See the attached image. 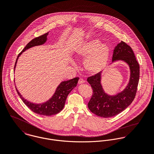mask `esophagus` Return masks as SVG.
I'll use <instances>...</instances> for the list:
<instances>
[{
  "label": "esophagus",
  "mask_w": 154,
  "mask_h": 154,
  "mask_svg": "<svg viewBox=\"0 0 154 154\" xmlns=\"http://www.w3.org/2000/svg\"><path fill=\"white\" fill-rule=\"evenodd\" d=\"M84 82H85V81H84L83 79L80 78V79H79V81H78V84H82L84 83Z\"/></svg>",
  "instance_id": "obj_1"
}]
</instances>
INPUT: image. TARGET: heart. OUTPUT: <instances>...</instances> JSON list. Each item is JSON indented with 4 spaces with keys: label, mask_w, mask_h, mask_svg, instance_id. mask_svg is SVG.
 Here are the masks:
<instances>
[{
    "label": "heart",
    "mask_w": 154,
    "mask_h": 154,
    "mask_svg": "<svg viewBox=\"0 0 154 154\" xmlns=\"http://www.w3.org/2000/svg\"><path fill=\"white\" fill-rule=\"evenodd\" d=\"M110 55V49L97 39H92L82 44L75 51V56L85 59L84 67L91 74L101 72L106 67Z\"/></svg>",
    "instance_id": "obj_1"
}]
</instances>
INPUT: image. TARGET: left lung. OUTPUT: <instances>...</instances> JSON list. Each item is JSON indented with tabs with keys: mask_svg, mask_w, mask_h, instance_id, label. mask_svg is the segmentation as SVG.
Returning a JSON list of instances; mask_svg holds the SVG:
<instances>
[{
	"mask_svg": "<svg viewBox=\"0 0 154 154\" xmlns=\"http://www.w3.org/2000/svg\"><path fill=\"white\" fill-rule=\"evenodd\" d=\"M117 61L126 63L130 72L128 83L122 91L113 95L104 91L102 84L103 71L87 79L93 91L88 107L91 112L103 118L113 117L120 113L130 105L136 96L140 67L133 50L123 41L118 44L113 50L112 63Z\"/></svg>",
	"mask_w": 154,
	"mask_h": 154,
	"instance_id": "8db88e82",
	"label": "left lung"
}]
</instances>
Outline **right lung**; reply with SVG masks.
Instances as JSON below:
<instances>
[{
	"label": "right lung",
	"instance_id": "obj_1",
	"mask_svg": "<svg viewBox=\"0 0 154 154\" xmlns=\"http://www.w3.org/2000/svg\"><path fill=\"white\" fill-rule=\"evenodd\" d=\"M48 33L49 32L38 38H35L27 44L23 50L18 54L17 57L15 64L14 71L16 67L17 63L18 61V59L19 57L22 54V53L32 47L44 45L47 41V36L48 35ZM78 80L79 78H75L68 81L61 82L57 87L55 93L47 101L41 103L31 102L26 100L18 91L16 86L15 88L21 99L31 110L39 115L51 116L58 113L63 109L68 94L75 87H76Z\"/></svg>",
	"mask_w": 154,
	"mask_h": 154
}]
</instances>
